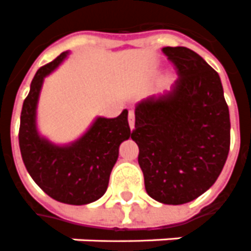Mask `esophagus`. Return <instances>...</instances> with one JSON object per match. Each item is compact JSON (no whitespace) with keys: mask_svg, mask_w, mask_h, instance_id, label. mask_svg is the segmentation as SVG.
Segmentation results:
<instances>
[{"mask_svg":"<svg viewBox=\"0 0 251 251\" xmlns=\"http://www.w3.org/2000/svg\"><path fill=\"white\" fill-rule=\"evenodd\" d=\"M128 124H129V128H131V129L135 128V113H134V111L128 112Z\"/></svg>","mask_w":251,"mask_h":251,"instance_id":"34e87169","label":"esophagus"}]
</instances>
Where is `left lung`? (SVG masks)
Masks as SVG:
<instances>
[{
	"mask_svg": "<svg viewBox=\"0 0 251 251\" xmlns=\"http://www.w3.org/2000/svg\"><path fill=\"white\" fill-rule=\"evenodd\" d=\"M178 78L135 106L132 140L149 196L185 204L214 185L230 150V113L220 77L186 47H163Z\"/></svg>",
	"mask_w": 251,
	"mask_h": 251,
	"instance_id": "8db88e82",
	"label": "left lung"
}]
</instances>
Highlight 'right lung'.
<instances>
[{
    "mask_svg": "<svg viewBox=\"0 0 251 251\" xmlns=\"http://www.w3.org/2000/svg\"><path fill=\"white\" fill-rule=\"evenodd\" d=\"M67 52L42 66L23 104L19 131L21 157L32 179L50 197L65 204L83 205L99 200L108 188L119 157V146L131 136L128 111L115 119L97 117L85 134L67 146H56L40 136L36 106L44 77L63 62Z\"/></svg>",
    "mask_w": 251,
    "mask_h": 251,
    "instance_id": "add662e5",
    "label": "right lung"
}]
</instances>
